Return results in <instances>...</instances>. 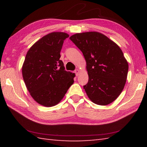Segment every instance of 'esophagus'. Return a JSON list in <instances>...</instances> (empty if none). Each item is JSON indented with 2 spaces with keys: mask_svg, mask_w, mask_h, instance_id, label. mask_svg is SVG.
I'll return each mask as SVG.
<instances>
[{
  "mask_svg": "<svg viewBox=\"0 0 147 147\" xmlns=\"http://www.w3.org/2000/svg\"><path fill=\"white\" fill-rule=\"evenodd\" d=\"M74 73H76V76H78V74L80 73V70L79 69H76L75 71H74Z\"/></svg>",
  "mask_w": 147,
  "mask_h": 147,
  "instance_id": "obj_1",
  "label": "esophagus"
}]
</instances>
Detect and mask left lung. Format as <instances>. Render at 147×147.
I'll use <instances>...</instances> for the list:
<instances>
[{"mask_svg":"<svg viewBox=\"0 0 147 147\" xmlns=\"http://www.w3.org/2000/svg\"><path fill=\"white\" fill-rule=\"evenodd\" d=\"M69 39L82 52L88 82L83 88L94 104L106 105L116 99L126 82L128 63L116 43L99 32L76 33Z\"/></svg>","mask_w":147,"mask_h":147,"instance_id":"8db88e82","label":"left lung"}]
</instances>
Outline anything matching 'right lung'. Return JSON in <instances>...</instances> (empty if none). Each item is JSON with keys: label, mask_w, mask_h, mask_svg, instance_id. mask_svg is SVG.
I'll return each mask as SVG.
<instances>
[{"label": "right lung", "mask_w": 147, "mask_h": 147, "mask_svg": "<svg viewBox=\"0 0 147 147\" xmlns=\"http://www.w3.org/2000/svg\"><path fill=\"white\" fill-rule=\"evenodd\" d=\"M69 35L52 32L38 40L28 51L22 67L24 82L31 96L45 107H52L64 98L74 83L75 74L65 71L60 60L64 40Z\"/></svg>", "instance_id": "add662e5"}]
</instances>
